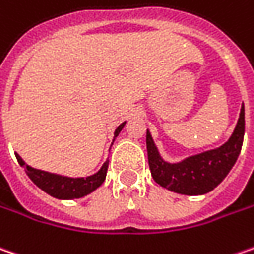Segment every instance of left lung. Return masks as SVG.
Returning a JSON list of instances; mask_svg holds the SVG:
<instances>
[{"label":"left lung","mask_w":254,"mask_h":254,"mask_svg":"<svg viewBox=\"0 0 254 254\" xmlns=\"http://www.w3.org/2000/svg\"><path fill=\"white\" fill-rule=\"evenodd\" d=\"M245 137V106L230 138L217 148L207 150L182 161L169 163L160 156L151 133L147 130V156L154 182L161 187L187 196H198L211 191L224 180L240 154Z\"/></svg>","instance_id":"obj_1"}]
</instances>
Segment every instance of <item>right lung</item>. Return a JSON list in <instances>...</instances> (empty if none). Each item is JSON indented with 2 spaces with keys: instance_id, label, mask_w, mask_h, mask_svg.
<instances>
[{
  "instance_id": "1",
  "label": "right lung",
  "mask_w": 254,
  "mask_h": 254,
  "mask_svg": "<svg viewBox=\"0 0 254 254\" xmlns=\"http://www.w3.org/2000/svg\"><path fill=\"white\" fill-rule=\"evenodd\" d=\"M124 124H126V121L121 123L120 126L116 128L114 140L120 134ZM114 140H113V143H114ZM15 157L18 160L19 166H22L25 169V173L31 179L32 183L38 186L47 194L56 197V198H61V200L80 198V197L93 193L94 190H97L101 184L104 183L106 176H107L108 160L101 166L100 170L94 173V174H91V176H87V177H68V176H61V174H56V173L34 169L31 166L25 164V161L19 157V154H15Z\"/></svg>"
}]
</instances>
